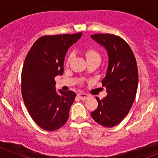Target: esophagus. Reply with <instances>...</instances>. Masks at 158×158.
I'll use <instances>...</instances> for the list:
<instances>
[{"label":"esophagus","mask_w":158,"mask_h":158,"mask_svg":"<svg viewBox=\"0 0 158 158\" xmlns=\"http://www.w3.org/2000/svg\"><path fill=\"white\" fill-rule=\"evenodd\" d=\"M78 96L79 97V99H81L82 100H85V99H88L89 98V96L86 93H78Z\"/></svg>","instance_id":"34e87169"}]
</instances>
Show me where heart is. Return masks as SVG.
<instances>
[{
	"label": "heart",
	"mask_w": 158,
	"mask_h": 158,
	"mask_svg": "<svg viewBox=\"0 0 158 158\" xmlns=\"http://www.w3.org/2000/svg\"><path fill=\"white\" fill-rule=\"evenodd\" d=\"M85 57H86L87 60H89V59H95V58H98V59H99V53H98L94 49L87 50V51L85 52ZM73 59V54H70L69 56L68 59H67V65H68V64L71 62V60Z\"/></svg>",
	"instance_id": "1"
}]
</instances>
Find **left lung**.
Segmentation results:
<instances>
[{
    "mask_svg": "<svg viewBox=\"0 0 158 158\" xmlns=\"http://www.w3.org/2000/svg\"><path fill=\"white\" fill-rule=\"evenodd\" d=\"M91 38L104 47L109 58L106 74L102 80L107 95L101 100L96 97L98 107L91 116L99 124L113 127L127 115L135 99L138 85L137 62L131 48L120 37L95 34Z\"/></svg>",
    "mask_w": 158,
    "mask_h": 158,
    "instance_id": "left-lung-1",
    "label": "left lung"
}]
</instances>
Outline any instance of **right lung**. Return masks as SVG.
Here are the masks:
<instances>
[{
    "mask_svg": "<svg viewBox=\"0 0 158 158\" xmlns=\"http://www.w3.org/2000/svg\"><path fill=\"white\" fill-rule=\"evenodd\" d=\"M82 35L41 37L25 58L21 73L23 100L34 121L45 131L59 129L68 120L76 94L56 91L55 77L62 75L65 54Z\"/></svg>",
    "mask_w": 158,
    "mask_h": 158,
    "instance_id": "right-lung-1",
    "label": "right lung"
}]
</instances>
